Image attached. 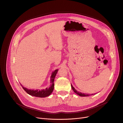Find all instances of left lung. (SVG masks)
I'll use <instances>...</instances> for the list:
<instances>
[{
  "label": "left lung",
  "mask_w": 123,
  "mask_h": 123,
  "mask_svg": "<svg viewBox=\"0 0 123 123\" xmlns=\"http://www.w3.org/2000/svg\"><path fill=\"white\" fill-rule=\"evenodd\" d=\"M71 86H72V89H73V90L74 91V92L75 93H76L77 95H79L80 96H83V97H84V96H90V95H94V94H95L96 93H93V94H87V93H82V92H78L77 91H76L75 89H74V87L73 86V85L71 84Z\"/></svg>",
  "instance_id": "left-lung-1"
}]
</instances>
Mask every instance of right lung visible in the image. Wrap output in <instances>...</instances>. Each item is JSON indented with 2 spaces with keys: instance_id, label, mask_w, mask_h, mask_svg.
I'll use <instances>...</instances> for the list:
<instances>
[{
  "instance_id": "add662e5",
  "label": "right lung",
  "mask_w": 123,
  "mask_h": 123,
  "mask_svg": "<svg viewBox=\"0 0 123 123\" xmlns=\"http://www.w3.org/2000/svg\"><path fill=\"white\" fill-rule=\"evenodd\" d=\"M58 69H56L55 71L52 73L51 77H50V86L49 87H47L45 89L38 90H30L26 87H24L21 84V86L22 88L24 90V91L29 95L36 96L38 97H45L49 96L52 92L54 89V80L55 77L57 73Z\"/></svg>"
}]
</instances>
